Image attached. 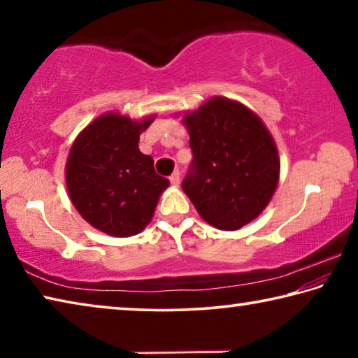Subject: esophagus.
Segmentation results:
<instances>
[{
	"instance_id": "1",
	"label": "esophagus",
	"mask_w": 358,
	"mask_h": 358,
	"mask_svg": "<svg viewBox=\"0 0 358 358\" xmlns=\"http://www.w3.org/2000/svg\"><path fill=\"white\" fill-rule=\"evenodd\" d=\"M169 180H171L172 186H178L180 185V172H173L171 177H169Z\"/></svg>"
}]
</instances>
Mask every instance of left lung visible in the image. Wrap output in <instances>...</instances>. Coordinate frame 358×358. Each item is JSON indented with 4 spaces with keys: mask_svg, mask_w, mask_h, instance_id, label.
Segmentation results:
<instances>
[{
    "mask_svg": "<svg viewBox=\"0 0 358 358\" xmlns=\"http://www.w3.org/2000/svg\"><path fill=\"white\" fill-rule=\"evenodd\" d=\"M192 164L181 187L210 226L237 230L262 213L280 180L273 137L256 113L215 96L185 113Z\"/></svg>",
    "mask_w": 358,
    "mask_h": 358,
    "instance_id": "obj_1",
    "label": "left lung"
}]
</instances>
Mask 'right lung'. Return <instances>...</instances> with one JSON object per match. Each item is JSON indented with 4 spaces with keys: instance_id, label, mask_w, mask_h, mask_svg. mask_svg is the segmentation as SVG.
Listing matches in <instances>:
<instances>
[{
    "instance_id": "obj_1",
    "label": "right lung",
    "mask_w": 358,
    "mask_h": 358,
    "mask_svg": "<svg viewBox=\"0 0 358 358\" xmlns=\"http://www.w3.org/2000/svg\"><path fill=\"white\" fill-rule=\"evenodd\" d=\"M153 120L104 113L71 147L66 162L71 202L85 221L112 237L142 232L169 186V180L155 172L153 157L138 150L141 132Z\"/></svg>"
}]
</instances>
